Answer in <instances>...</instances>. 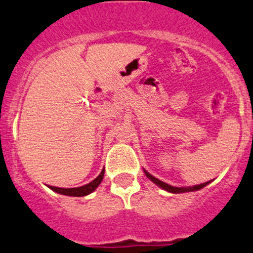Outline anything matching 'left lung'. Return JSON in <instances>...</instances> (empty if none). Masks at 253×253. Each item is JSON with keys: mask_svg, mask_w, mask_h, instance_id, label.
Here are the masks:
<instances>
[{"mask_svg": "<svg viewBox=\"0 0 253 253\" xmlns=\"http://www.w3.org/2000/svg\"><path fill=\"white\" fill-rule=\"evenodd\" d=\"M145 173H146V176H147V177L149 178V180L153 181L154 183L157 184V186H159L160 188L165 189V191H168V192H170V193H186V192L198 191V189H202L203 187H205V186H206V184L210 183V181H209V182H205V183L198 184V186L188 187V188H183V187H182V188H180V187H172V186H170V184L165 183V182H163V181L158 180V178H156V177H154V176H152L151 173H148L147 171H146V170H145Z\"/></svg>", "mask_w": 253, "mask_h": 253, "instance_id": "obj_1", "label": "left lung"}]
</instances>
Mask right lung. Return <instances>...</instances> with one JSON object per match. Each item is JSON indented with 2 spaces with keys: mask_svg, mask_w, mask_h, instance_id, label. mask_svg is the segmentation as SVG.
I'll list each match as a JSON object with an SVG mask.
<instances>
[{
  "mask_svg": "<svg viewBox=\"0 0 253 253\" xmlns=\"http://www.w3.org/2000/svg\"><path fill=\"white\" fill-rule=\"evenodd\" d=\"M104 173L105 170H102L100 172V175L97 176L95 180H93L90 183L85 184V186L82 187H77V188H59V187H53V186H48L51 191L59 193V194L62 195H69V197H84V195L90 194L91 192H94L95 189L99 187V184L101 183L102 178H104Z\"/></svg>",
  "mask_w": 253,
  "mask_h": 253,
  "instance_id": "obj_1",
  "label": "right lung"
}]
</instances>
